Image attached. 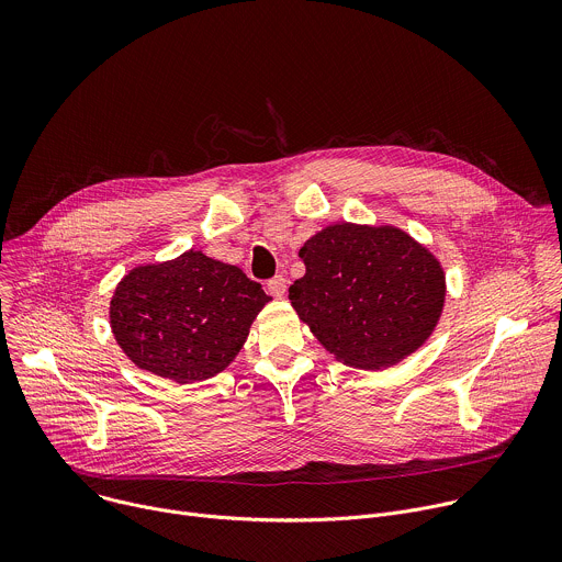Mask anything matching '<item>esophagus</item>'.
<instances>
[{
  "label": "esophagus",
  "instance_id": "obj_1",
  "mask_svg": "<svg viewBox=\"0 0 562 562\" xmlns=\"http://www.w3.org/2000/svg\"><path fill=\"white\" fill-rule=\"evenodd\" d=\"M286 286H289V282H286L284 276H276V278H271V280L267 282V289H269V293H271L273 297H282V295L286 293Z\"/></svg>",
  "mask_w": 562,
  "mask_h": 562
}]
</instances>
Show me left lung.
Returning <instances> with one entry per match:
<instances>
[{"mask_svg": "<svg viewBox=\"0 0 562 562\" xmlns=\"http://www.w3.org/2000/svg\"><path fill=\"white\" fill-rule=\"evenodd\" d=\"M300 258L306 271L289 289L291 306L336 360L386 369L434 334L445 271L403 228L331 224L306 239Z\"/></svg>", "mask_w": 562, "mask_h": 562, "instance_id": "1", "label": "left lung"}]
</instances>
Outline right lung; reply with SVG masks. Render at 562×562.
<instances>
[{
    "instance_id": "add662e5",
    "label": "right lung",
    "mask_w": 562,
    "mask_h": 562,
    "mask_svg": "<svg viewBox=\"0 0 562 562\" xmlns=\"http://www.w3.org/2000/svg\"><path fill=\"white\" fill-rule=\"evenodd\" d=\"M271 297L243 269L202 251L131 269L111 297V329L133 364L178 384L224 371Z\"/></svg>"
}]
</instances>
